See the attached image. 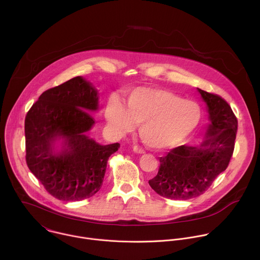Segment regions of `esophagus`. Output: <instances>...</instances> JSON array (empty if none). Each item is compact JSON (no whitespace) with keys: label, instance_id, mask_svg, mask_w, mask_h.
Here are the masks:
<instances>
[{"label":"esophagus","instance_id":"obj_1","mask_svg":"<svg viewBox=\"0 0 260 260\" xmlns=\"http://www.w3.org/2000/svg\"><path fill=\"white\" fill-rule=\"evenodd\" d=\"M134 151L136 152V153H138V154H144L145 153V151H144V149H142L141 147H139V146H134Z\"/></svg>","mask_w":260,"mask_h":260}]
</instances>
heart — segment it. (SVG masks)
<instances>
[{
  "mask_svg": "<svg viewBox=\"0 0 260 260\" xmlns=\"http://www.w3.org/2000/svg\"><path fill=\"white\" fill-rule=\"evenodd\" d=\"M107 121L115 134L123 136L141 125L143 142L156 149L174 147L186 139L199 125L202 110L165 89L138 87L127 98V107L113 95L106 106Z\"/></svg>",
  "mask_w": 260,
  "mask_h": 260,
  "instance_id": "obj_1",
  "label": "heart"
}]
</instances>
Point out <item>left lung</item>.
<instances>
[{
  "label": "left lung",
  "mask_w": 260,
  "mask_h": 260,
  "mask_svg": "<svg viewBox=\"0 0 260 260\" xmlns=\"http://www.w3.org/2000/svg\"><path fill=\"white\" fill-rule=\"evenodd\" d=\"M207 104L209 124L201 146L182 145L159 158L151 188L170 200H189L203 194L229 167L235 149L238 119L221 96L198 88Z\"/></svg>",
  "instance_id": "left-lung-1"
}]
</instances>
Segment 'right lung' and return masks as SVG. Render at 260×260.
Instances as JSON below:
<instances>
[{
    "mask_svg": "<svg viewBox=\"0 0 260 260\" xmlns=\"http://www.w3.org/2000/svg\"><path fill=\"white\" fill-rule=\"evenodd\" d=\"M99 95L81 76L44 91L25 116V160L44 188L59 201L77 202L102 187L109 157L118 143L100 145L87 136ZM63 140L55 153L54 142Z\"/></svg>",
    "mask_w": 260,
    "mask_h": 260,
    "instance_id": "add662e5",
    "label": "right lung"
}]
</instances>
